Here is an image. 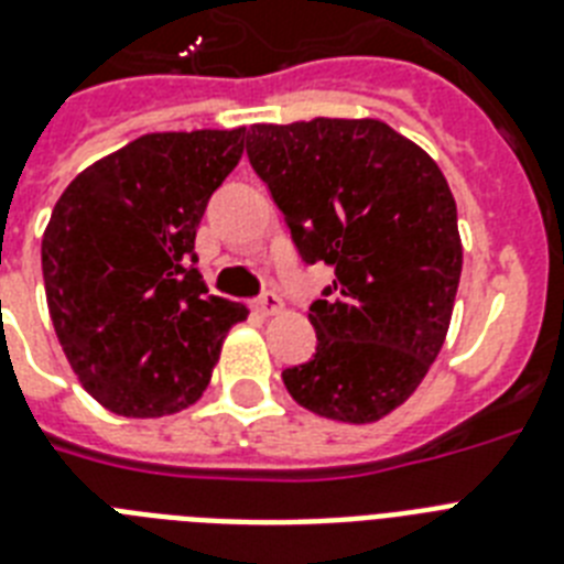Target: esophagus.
Wrapping results in <instances>:
<instances>
[{
  "instance_id": "1",
  "label": "esophagus",
  "mask_w": 564,
  "mask_h": 564,
  "mask_svg": "<svg viewBox=\"0 0 564 564\" xmlns=\"http://www.w3.org/2000/svg\"><path fill=\"white\" fill-rule=\"evenodd\" d=\"M254 310L257 313H263V316H278V313H283L281 295H278V292H263V295L254 301Z\"/></svg>"
}]
</instances>
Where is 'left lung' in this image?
Segmentation results:
<instances>
[{"label":"left lung","instance_id":"obj_1","mask_svg":"<svg viewBox=\"0 0 564 564\" xmlns=\"http://www.w3.org/2000/svg\"><path fill=\"white\" fill-rule=\"evenodd\" d=\"M246 149L301 260L336 272L310 304L316 354L283 383L322 419L380 421L419 389L454 313L463 242L445 175L380 119L251 126Z\"/></svg>","mask_w":564,"mask_h":564}]
</instances>
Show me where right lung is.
<instances>
[{"mask_svg": "<svg viewBox=\"0 0 564 564\" xmlns=\"http://www.w3.org/2000/svg\"><path fill=\"white\" fill-rule=\"evenodd\" d=\"M242 143L246 128L137 137L57 198L40 248L48 316L84 389L117 415L187 410L248 316L195 269V228Z\"/></svg>", "mask_w": 564, "mask_h": 564, "instance_id": "1", "label": "right lung"}]
</instances>
